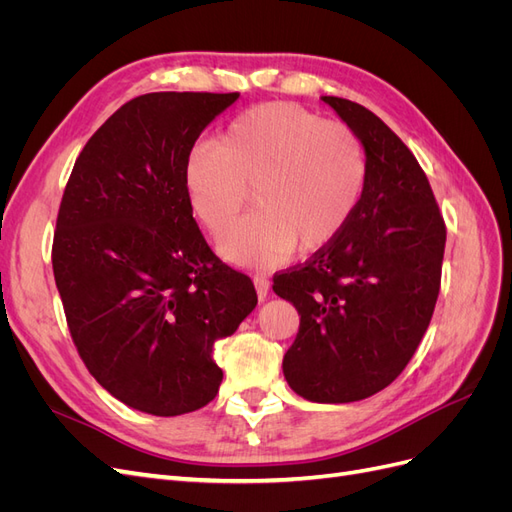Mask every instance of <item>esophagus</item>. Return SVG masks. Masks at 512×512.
<instances>
[{"instance_id":"esophagus-1","label":"esophagus","mask_w":512,"mask_h":512,"mask_svg":"<svg viewBox=\"0 0 512 512\" xmlns=\"http://www.w3.org/2000/svg\"><path fill=\"white\" fill-rule=\"evenodd\" d=\"M254 286H256V292H258V299L262 301V299H267V294H269V280L265 275H256L254 277Z\"/></svg>"}]
</instances>
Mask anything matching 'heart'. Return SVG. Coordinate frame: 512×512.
<instances>
[{
    "mask_svg": "<svg viewBox=\"0 0 512 512\" xmlns=\"http://www.w3.org/2000/svg\"><path fill=\"white\" fill-rule=\"evenodd\" d=\"M369 177L365 145L342 121L290 102H267L228 123L220 141L196 145L183 166L194 218L213 237L237 220L254 188V211L220 243L232 265L267 269L294 250L335 241L359 209Z\"/></svg>",
    "mask_w": 512,
    "mask_h": 512,
    "instance_id": "b5f03b06",
    "label": "heart"
}]
</instances>
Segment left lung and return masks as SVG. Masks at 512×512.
I'll return each instance as SVG.
<instances>
[{"instance_id":"1","label":"left lung","mask_w":512,"mask_h":512,"mask_svg":"<svg viewBox=\"0 0 512 512\" xmlns=\"http://www.w3.org/2000/svg\"><path fill=\"white\" fill-rule=\"evenodd\" d=\"M365 145L367 188L354 218L305 265L273 275L301 316L284 354L290 389L348 404L386 389L412 359L438 301L446 226L427 175L365 106L322 96Z\"/></svg>"}]
</instances>
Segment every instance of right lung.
Wrapping results in <instances>:
<instances>
[{"mask_svg": "<svg viewBox=\"0 0 512 512\" xmlns=\"http://www.w3.org/2000/svg\"><path fill=\"white\" fill-rule=\"evenodd\" d=\"M239 98L156 91L108 117L66 183L53 273L89 374L156 416L207 406L222 369L213 344L258 303L250 277L211 252L183 185L209 123Z\"/></svg>", "mask_w": 512, "mask_h": 512, "instance_id": "obj_1", "label": "right lung"}]
</instances>
